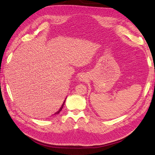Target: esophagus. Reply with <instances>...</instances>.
I'll return each instance as SVG.
<instances>
[{"label": "esophagus", "instance_id": "obj_1", "mask_svg": "<svg viewBox=\"0 0 155 155\" xmlns=\"http://www.w3.org/2000/svg\"><path fill=\"white\" fill-rule=\"evenodd\" d=\"M79 79H80V81H84V80H85V78H84V77H81L80 78H79Z\"/></svg>", "mask_w": 155, "mask_h": 155}]
</instances>
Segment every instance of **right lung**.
<instances>
[{
    "label": "right lung",
    "instance_id": "right-lung-1",
    "mask_svg": "<svg viewBox=\"0 0 155 155\" xmlns=\"http://www.w3.org/2000/svg\"><path fill=\"white\" fill-rule=\"evenodd\" d=\"M65 100L64 101V102H63V105H62V106L61 107V108H60V109H59V110L58 111V112H55V113L54 114H59V112H61V110H62V109H63V106H64V103H65Z\"/></svg>",
    "mask_w": 155,
    "mask_h": 155
}]
</instances>
